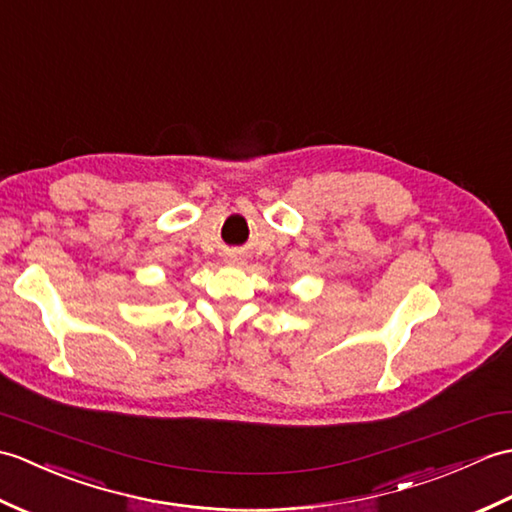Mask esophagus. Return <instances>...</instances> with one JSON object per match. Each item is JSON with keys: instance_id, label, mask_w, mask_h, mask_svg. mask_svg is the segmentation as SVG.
Listing matches in <instances>:
<instances>
[{"instance_id": "esophagus-1", "label": "esophagus", "mask_w": 512, "mask_h": 512, "mask_svg": "<svg viewBox=\"0 0 512 512\" xmlns=\"http://www.w3.org/2000/svg\"><path fill=\"white\" fill-rule=\"evenodd\" d=\"M230 260H232V263H238V260H241V258H238V256H230Z\"/></svg>"}]
</instances>
